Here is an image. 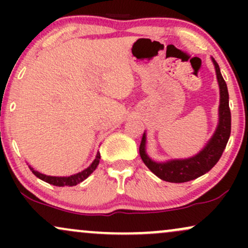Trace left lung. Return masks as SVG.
<instances>
[{
  "label": "left lung",
  "mask_w": 248,
  "mask_h": 248,
  "mask_svg": "<svg viewBox=\"0 0 248 248\" xmlns=\"http://www.w3.org/2000/svg\"><path fill=\"white\" fill-rule=\"evenodd\" d=\"M220 90V104H219L218 127L211 140L193 157L186 160H172L163 162L153 161L146 153V133L143 134L140 144V156L143 163L153 173L166 182L171 183H184L204 175L216 166L223 155L227 141L231 134V110L229 106V91L226 82L220 73L217 62L212 58Z\"/></svg>",
  "instance_id": "left-lung-1"
}]
</instances>
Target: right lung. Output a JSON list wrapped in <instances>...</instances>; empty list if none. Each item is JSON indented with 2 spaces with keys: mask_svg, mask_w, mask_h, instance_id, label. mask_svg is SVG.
Returning <instances> with one entry per match:
<instances>
[{
  "mask_svg": "<svg viewBox=\"0 0 248 248\" xmlns=\"http://www.w3.org/2000/svg\"><path fill=\"white\" fill-rule=\"evenodd\" d=\"M99 161H100V153L96 154L95 160L92 162V164H91L90 167L86 168L85 170H82L81 172H78V173H76V175H72V176H67V177H55V176H46V175H44V173H41V172L36 171V170H33L30 166H29V168H30L31 171H32L33 175L37 176L39 179H42V181L46 182V183L52 184V186H77V184L80 183V182L84 181V179H86L88 176L91 175V173L94 171V170L96 169V167H98Z\"/></svg>",
  "mask_w": 248,
  "mask_h": 248,
  "instance_id": "add662e5",
  "label": "right lung"
}]
</instances>
